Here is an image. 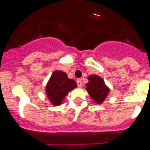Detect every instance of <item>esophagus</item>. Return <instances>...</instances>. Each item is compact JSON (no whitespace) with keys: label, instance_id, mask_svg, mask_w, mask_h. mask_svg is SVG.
Instances as JSON below:
<instances>
[{"label":"esophagus","instance_id":"34e87169","mask_svg":"<svg viewBox=\"0 0 150 150\" xmlns=\"http://www.w3.org/2000/svg\"><path fill=\"white\" fill-rule=\"evenodd\" d=\"M76 83H77V86L79 87H81L82 85H83V83H82V80L80 79H76Z\"/></svg>","mask_w":150,"mask_h":150}]
</instances>
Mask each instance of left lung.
Instances as JSON below:
<instances>
[{
    "instance_id": "obj_1",
    "label": "left lung",
    "mask_w": 150,
    "mask_h": 150,
    "mask_svg": "<svg viewBox=\"0 0 150 150\" xmlns=\"http://www.w3.org/2000/svg\"><path fill=\"white\" fill-rule=\"evenodd\" d=\"M88 79V83L86 84L88 93L97 104H101L107 98L110 89L106 86L104 80L99 76L91 75Z\"/></svg>"
}]
</instances>
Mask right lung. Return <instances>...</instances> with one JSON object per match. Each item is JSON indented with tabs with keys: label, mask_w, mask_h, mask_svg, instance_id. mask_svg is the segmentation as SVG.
<instances>
[{
	"label": "right lung",
	"mask_w": 150,
	"mask_h": 150,
	"mask_svg": "<svg viewBox=\"0 0 150 150\" xmlns=\"http://www.w3.org/2000/svg\"><path fill=\"white\" fill-rule=\"evenodd\" d=\"M76 87V82L69 79L65 73L56 71L46 85V95L53 105L59 106L70 91Z\"/></svg>",
	"instance_id": "add662e5"
}]
</instances>
